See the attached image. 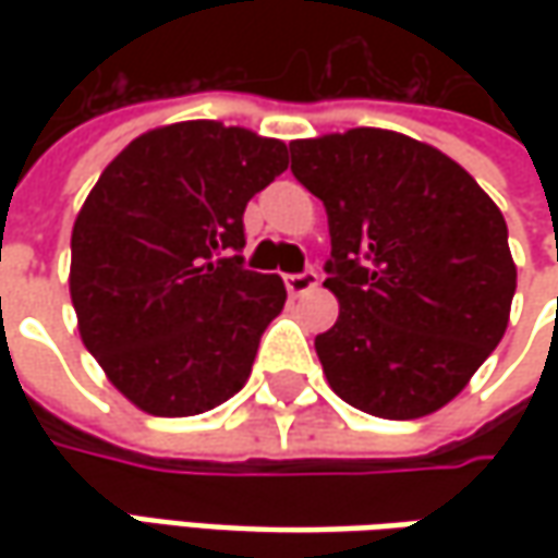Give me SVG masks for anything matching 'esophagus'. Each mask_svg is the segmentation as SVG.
Instances as JSON below:
<instances>
[{
    "label": "esophagus",
    "mask_w": 558,
    "mask_h": 558,
    "mask_svg": "<svg viewBox=\"0 0 558 558\" xmlns=\"http://www.w3.org/2000/svg\"><path fill=\"white\" fill-rule=\"evenodd\" d=\"M319 286V272L316 269H304V272H291L286 276V289H289L291 298H298V294H307Z\"/></svg>",
    "instance_id": "obj_1"
}]
</instances>
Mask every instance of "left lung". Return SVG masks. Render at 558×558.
<instances>
[{
	"instance_id": "left-lung-1",
	"label": "left lung",
	"mask_w": 558,
	"mask_h": 558,
	"mask_svg": "<svg viewBox=\"0 0 558 558\" xmlns=\"http://www.w3.org/2000/svg\"><path fill=\"white\" fill-rule=\"evenodd\" d=\"M289 148L332 235L326 289L338 319L313 341L329 388L378 418L435 413L509 323L515 264L500 207L453 158L395 130L356 126Z\"/></svg>"
}]
</instances>
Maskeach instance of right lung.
Here are the masks:
<instances>
[{
  "label": "right lung",
  "instance_id": "add662e5",
  "mask_svg": "<svg viewBox=\"0 0 558 558\" xmlns=\"http://www.w3.org/2000/svg\"><path fill=\"white\" fill-rule=\"evenodd\" d=\"M286 167L282 140L183 120L136 136L86 195L71 232L76 329L142 413L198 416L242 391L286 286L225 254Z\"/></svg>",
  "mask_w": 558,
  "mask_h": 558
}]
</instances>
